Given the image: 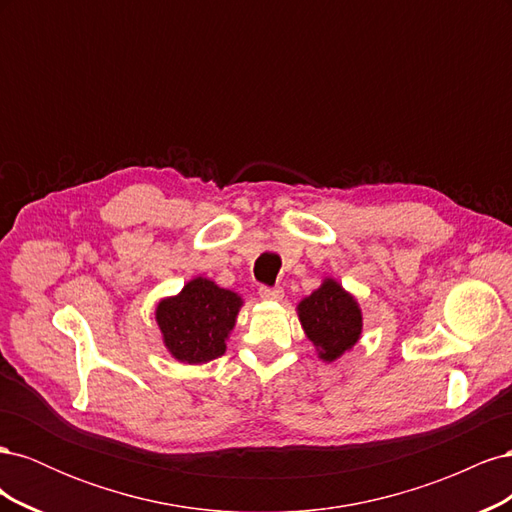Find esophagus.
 I'll return each instance as SVG.
<instances>
[{
	"label": "esophagus",
	"instance_id": "1",
	"mask_svg": "<svg viewBox=\"0 0 512 512\" xmlns=\"http://www.w3.org/2000/svg\"><path fill=\"white\" fill-rule=\"evenodd\" d=\"M258 294H260V299H265V301H280L284 297V290L280 286H275V288L262 286Z\"/></svg>",
	"mask_w": 512,
	"mask_h": 512
}]
</instances>
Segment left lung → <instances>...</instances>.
<instances>
[{
    "mask_svg": "<svg viewBox=\"0 0 512 512\" xmlns=\"http://www.w3.org/2000/svg\"><path fill=\"white\" fill-rule=\"evenodd\" d=\"M303 331L318 350L322 361H335L361 337V309L335 280H324L318 290L305 297L299 307Z\"/></svg>",
    "mask_w": 512,
    "mask_h": 512,
    "instance_id": "1",
    "label": "left lung"
}]
</instances>
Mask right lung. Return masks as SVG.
<instances>
[{"label":"right lung","instance_id":"add662e5","mask_svg":"<svg viewBox=\"0 0 512 512\" xmlns=\"http://www.w3.org/2000/svg\"><path fill=\"white\" fill-rule=\"evenodd\" d=\"M241 305L237 292L196 277L177 297L158 303L156 320L164 346L181 363L198 365L218 359L226 350V337L235 327Z\"/></svg>","mask_w":512,"mask_h":512}]
</instances>
